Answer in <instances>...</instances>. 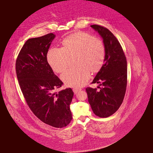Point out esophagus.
Masks as SVG:
<instances>
[{
    "instance_id": "obj_1",
    "label": "esophagus",
    "mask_w": 153,
    "mask_h": 153,
    "mask_svg": "<svg viewBox=\"0 0 153 153\" xmlns=\"http://www.w3.org/2000/svg\"><path fill=\"white\" fill-rule=\"evenodd\" d=\"M80 91V89H76V88H74V89H73V92H74V93L75 94H77Z\"/></svg>"
}]
</instances>
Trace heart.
<instances>
[{
	"label": "heart",
	"instance_id": "b5f03b06",
	"mask_svg": "<svg viewBox=\"0 0 153 153\" xmlns=\"http://www.w3.org/2000/svg\"><path fill=\"white\" fill-rule=\"evenodd\" d=\"M62 48H52L48 53V61L56 72H62L68 66L69 56L76 54L75 64L61 75L67 86L81 87L84 85L92 72H98L105 59V49L99 38L84 31H76L64 38Z\"/></svg>",
	"mask_w": 153,
	"mask_h": 153
}]
</instances>
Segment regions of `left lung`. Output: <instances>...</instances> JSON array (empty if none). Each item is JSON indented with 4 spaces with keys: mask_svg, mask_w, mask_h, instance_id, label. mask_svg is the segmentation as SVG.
I'll return each instance as SVG.
<instances>
[{
    "mask_svg": "<svg viewBox=\"0 0 153 153\" xmlns=\"http://www.w3.org/2000/svg\"><path fill=\"white\" fill-rule=\"evenodd\" d=\"M91 27L102 37L105 56L92 82L103 87L100 90L87 87L85 90L95 115L106 118L117 111L123 102L127 84L126 59L118 39L109 30L98 25Z\"/></svg>",
    "mask_w": 153,
    "mask_h": 153,
    "instance_id": "obj_1",
    "label": "left lung"
}]
</instances>
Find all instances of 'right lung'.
<instances>
[{"label":"right lung","mask_w":153,"mask_h":153,"mask_svg":"<svg viewBox=\"0 0 153 153\" xmlns=\"http://www.w3.org/2000/svg\"><path fill=\"white\" fill-rule=\"evenodd\" d=\"M53 33L30 38L16 61V72L21 91L33 113L45 123L56 128L71 121L70 104L74 92L71 88L54 92L63 85L47 61Z\"/></svg>","instance_id":"obj_1"}]
</instances>
